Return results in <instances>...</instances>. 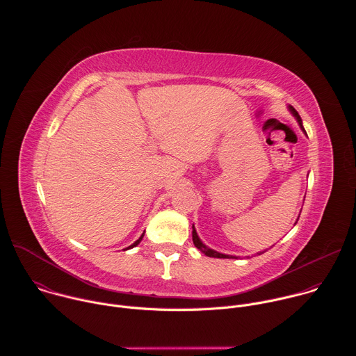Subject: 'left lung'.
<instances>
[{"label":"left lung","mask_w":356,"mask_h":356,"mask_svg":"<svg viewBox=\"0 0 356 356\" xmlns=\"http://www.w3.org/2000/svg\"><path fill=\"white\" fill-rule=\"evenodd\" d=\"M287 108H289V111L293 114V117L297 120V122H298V125H300V128H301V131L307 135V132H306V129H304V127H302V121H301V118H300V115H298V113L291 107V106H287ZM297 221H298V218H297ZM297 221L294 222V225L297 224ZM191 235H193V243H194V246L197 248V249H200L202 253H204L206 257H210V258H222V259H238L236 257H232V255H225V253H221V252H217V250H214V249H211V248H209L206 243H202V241L200 239V236L197 235V231H195V228H194V224H193V232H191Z\"/></svg>","instance_id":"1"}]
</instances>
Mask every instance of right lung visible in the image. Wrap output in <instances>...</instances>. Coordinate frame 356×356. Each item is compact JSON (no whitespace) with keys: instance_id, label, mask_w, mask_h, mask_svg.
<instances>
[{"instance_id":"obj_1","label":"right lung","mask_w":356,"mask_h":356,"mask_svg":"<svg viewBox=\"0 0 356 356\" xmlns=\"http://www.w3.org/2000/svg\"><path fill=\"white\" fill-rule=\"evenodd\" d=\"M143 235H145V232H143V234H142V235H140V236H139V239H136V241H135V242H134V243H132V245H129V246H128V248H125V249H124V250H128V249H131V248H134V246H136V245H138V243H139V242H140V241H142V238H143Z\"/></svg>"}]
</instances>
